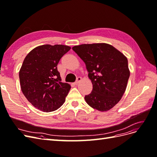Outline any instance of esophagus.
<instances>
[{
    "label": "esophagus",
    "instance_id": "obj_1",
    "mask_svg": "<svg viewBox=\"0 0 157 157\" xmlns=\"http://www.w3.org/2000/svg\"><path fill=\"white\" fill-rule=\"evenodd\" d=\"M82 80V78L80 77H77V80H76V82H75V85H77L80 82V80Z\"/></svg>",
    "mask_w": 157,
    "mask_h": 157
}]
</instances>
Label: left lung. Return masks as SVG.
Wrapping results in <instances>:
<instances>
[{
  "label": "left lung",
  "instance_id": "8db88e82",
  "mask_svg": "<svg viewBox=\"0 0 157 157\" xmlns=\"http://www.w3.org/2000/svg\"><path fill=\"white\" fill-rule=\"evenodd\" d=\"M86 65L93 85L85 101L97 110H110L121 99L130 77L126 57L106 43L84 44L73 47Z\"/></svg>",
  "mask_w": 157,
  "mask_h": 157
}]
</instances>
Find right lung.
<instances>
[{"mask_svg": "<svg viewBox=\"0 0 157 157\" xmlns=\"http://www.w3.org/2000/svg\"><path fill=\"white\" fill-rule=\"evenodd\" d=\"M70 49L62 44L41 45L33 49L23 60L19 72L21 91L40 111H56L65 101L71 86L61 82L57 65Z\"/></svg>", "mask_w": 157, "mask_h": 157, "instance_id": "right-lung-1", "label": "right lung"}]
</instances>
